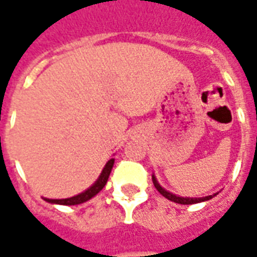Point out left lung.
<instances>
[{
    "label": "left lung",
    "mask_w": 257,
    "mask_h": 257,
    "mask_svg": "<svg viewBox=\"0 0 257 257\" xmlns=\"http://www.w3.org/2000/svg\"><path fill=\"white\" fill-rule=\"evenodd\" d=\"M153 183L156 186V189L158 190V193L164 195L165 198H168L169 201H173V202H176V204H182V205H191V204H198V202H204V201H209L210 198H213L215 195H217V193L213 194V195H206V197H201V198H190V197H179L176 194L171 193V191H168L164 187H161V184L158 183V180L157 178L153 175Z\"/></svg>",
    "instance_id": "left-lung-1"
}]
</instances>
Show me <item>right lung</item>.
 Wrapping results in <instances>:
<instances>
[{
	"label": "right lung",
	"mask_w": 257,
	"mask_h": 257,
	"mask_svg": "<svg viewBox=\"0 0 257 257\" xmlns=\"http://www.w3.org/2000/svg\"><path fill=\"white\" fill-rule=\"evenodd\" d=\"M112 165H114V158L108 160L107 164L103 168L100 176L97 178L95 183L90 186L89 189H86L82 193H79L78 195H74V197H70V198H63V199H51V198H44L47 202H51V204H58V205H79L84 204L86 201H89L90 198H93L96 194L100 193L103 187L106 186L107 180H108V176H110V172H111Z\"/></svg>",
	"instance_id": "right-lung-1"
}]
</instances>
